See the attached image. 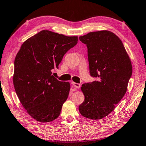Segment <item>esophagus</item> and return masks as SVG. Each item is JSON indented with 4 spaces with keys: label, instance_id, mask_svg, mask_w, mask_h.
Instances as JSON below:
<instances>
[{
    "label": "esophagus",
    "instance_id": "esophagus-1",
    "mask_svg": "<svg viewBox=\"0 0 146 146\" xmlns=\"http://www.w3.org/2000/svg\"><path fill=\"white\" fill-rule=\"evenodd\" d=\"M72 84H73V86H74V87H75V88H76V89H79L80 88V84H78V83H76V82H72Z\"/></svg>",
    "mask_w": 146,
    "mask_h": 146
}]
</instances>
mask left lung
I'll return each instance as SVG.
<instances>
[{
    "mask_svg": "<svg viewBox=\"0 0 146 146\" xmlns=\"http://www.w3.org/2000/svg\"><path fill=\"white\" fill-rule=\"evenodd\" d=\"M86 44L90 75L97 80L82 84L83 117L99 120L111 113L126 93L132 65L124 46L112 32H90L79 37Z\"/></svg>",
    "mask_w": 146,
    "mask_h": 146,
    "instance_id": "1",
    "label": "left lung"
}]
</instances>
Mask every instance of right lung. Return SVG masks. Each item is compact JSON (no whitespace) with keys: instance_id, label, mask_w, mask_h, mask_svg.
I'll use <instances>...</instances> for the list:
<instances>
[{"instance_id":"right-lung-1","label":"right lung","mask_w":146,"mask_h":146,"mask_svg":"<svg viewBox=\"0 0 146 146\" xmlns=\"http://www.w3.org/2000/svg\"><path fill=\"white\" fill-rule=\"evenodd\" d=\"M77 42V36L42 30L24 42L17 54L15 90L24 108L38 122H51L60 114L70 84L58 80L51 70L58 68L64 55Z\"/></svg>"}]
</instances>
